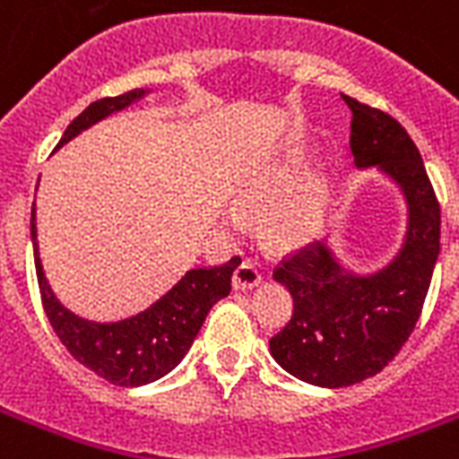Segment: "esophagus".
Wrapping results in <instances>:
<instances>
[{"mask_svg": "<svg viewBox=\"0 0 459 459\" xmlns=\"http://www.w3.org/2000/svg\"><path fill=\"white\" fill-rule=\"evenodd\" d=\"M259 281H262V273L257 272V266L252 262H240L233 272V286L238 290H250V288L259 286Z\"/></svg>", "mask_w": 459, "mask_h": 459, "instance_id": "34e87169", "label": "esophagus"}]
</instances>
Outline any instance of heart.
Listing matches in <instances>:
<instances>
[{"instance_id":"heart-1","label":"heart","mask_w":459,"mask_h":459,"mask_svg":"<svg viewBox=\"0 0 459 459\" xmlns=\"http://www.w3.org/2000/svg\"><path fill=\"white\" fill-rule=\"evenodd\" d=\"M276 193H279V186L262 187V190L247 193L243 204L245 207H257V204L273 200ZM321 214H324V193L316 183H309L273 212L272 219H269V230L281 240H295V238H302L309 230H314V226L321 221ZM236 221L238 219L233 216V223Z\"/></svg>"}]
</instances>
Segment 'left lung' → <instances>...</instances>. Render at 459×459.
I'll use <instances>...</instances> for the list:
<instances>
[{
  "label": "left lung",
  "instance_id": "left-lung-1",
  "mask_svg": "<svg viewBox=\"0 0 459 459\" xmlns=\"http://www.w3.org/2000/svg\"><path fill=\"white\" fill-rule=\"evenodd\" d=\"M342 100L352 111L355 166H378L403 187L410 226L398 257L371 276L341 269L324 243L288 252L273 269L293 295V316L269 341L272 355L321 388L359 384L398 355L420 321L441 250V204L412 138L385 111Z\"/></svg>",
  "mask_w": 459,
  "mask_h": 459
}]
</instances>
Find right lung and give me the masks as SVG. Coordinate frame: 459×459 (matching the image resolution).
I'll use <instances>...</instances> for the list:
<instances>
[{
  "label": "right lung",
  "mask_w": 459,
  "mask_h": 459,
  "mask_svg": "<svg viewBox=\"0 0 459 459\" xmlns=\"http://www.w3.org/2000/svg\"><path fill=\"white\" fill-rule=\"evenodd\" d=\"M143 95L145 90H131L118 97H104L92 102L68 124L56 147L102 121L104 117L126 109ZM30 236L39 298L54 333L59 335L75 362L114 385H143L169 374L183 359L214 302L230 293V273L240 264V257H233L226 264L190 269L161 300L138 316L117 324H95L61 307L52 288L47 286L35 240V204L30 214Z\"/></svg>",
  "instance_id": "add662e5"
}]
</instances>
